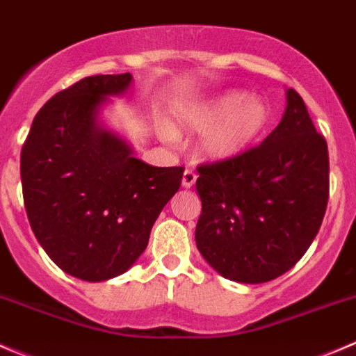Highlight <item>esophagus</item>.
<instances>
[{
    "mask_svg": "<svg viewBox=\"0 0 356 356\" xmlns=\"http://www.w3.org/2000/svg\"><path fill=\"white\" fill-rule=\"evenodd\" d=\"M195 179H197V175L193 173L192 170H185V173H183V178H181V185L185 186V188H190V186H193Z\"/></svg>",
    "mask_w": 356,
    "mask_h": 356,
    "instance_id": "esophagus-1",
    "label": "esophagus"
}]
</instances>
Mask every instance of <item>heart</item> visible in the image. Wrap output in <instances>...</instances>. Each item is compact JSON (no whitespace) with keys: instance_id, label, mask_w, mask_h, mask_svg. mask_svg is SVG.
<instances>
[{"instance_id":"1","label":"heart","mask_w":356,"mask_h":356,"mask_svg":"<svg viewBox=\"0 0 356 356\" xmlns=\"http://www.w3.org/2000/svg\"><path fill=\"white\" fill-rule=\"evenodd\" d=\"M178 119L188 131L202 133L197 147L199 156L218 163L242 156L254 147L272 122V108L263 98L228 90L181 108ZM161 136L173 142L177 133L164 124Z\"/></svg>"}]
</instances>
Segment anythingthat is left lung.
I'll use <instances>...</instances> for the list:
<instances>
[{
  "label": "left lung",
  "instance_id": "left-lung-1",
  "mask_svg": "<svg viewBox=\"0 0 356 356\" xmlns=\"http://www.w3.org/2000/svg\"><path fill=\"white\" fill-rule=\"evenodd\" d=\"M275 129L242 156L197 168V249L221 277L263 284L289 272L318 234L329 152L293 88Z\"/></svg>",
  "mask_w": 356,
  "mask_h": 356
}]
</instances>
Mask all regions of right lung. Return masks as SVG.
I'll list each match as a JSON object with an SVG mask.
<instances>
[{
    "label": "right lung",
    "mask_w": 356,
    "mask_h": 356,
    "mask_svg": "<svg viewBox=\"0 0 356 356\" xmlns=\"http://www.w3.org/2000/svg\"><path fill=\"white\" fill-rule=\"evenodd\" d=\"M133 76L100 74L58 91L34 118L20 154L24 206L41 248L69 275L114 279L135 265L183 168H156L98 122Z\"/></svg>",
    "instance_id": "add662e5"
}]
</instances>
